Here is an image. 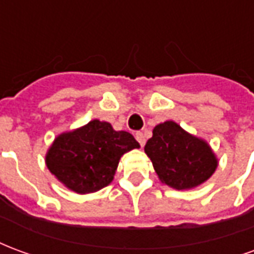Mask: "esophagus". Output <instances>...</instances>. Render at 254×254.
<instances>
[{
    "label": "esophagus",
    "instance_id": "obj_1",
    "mask_svg": "<svg viewBox=\"0 0 254 254\" xmlns=\"http://www.w3.org/2000/svg\"><path fill=\"white\" fill-rule=\"evenodd\" d=\"M136 140L138 141V144L144 147V144H145V136H144L143 132H137L136 133Z\"/></svg>",
    "mask_w": 254,
    "mask_h": 254
}]
</instances>
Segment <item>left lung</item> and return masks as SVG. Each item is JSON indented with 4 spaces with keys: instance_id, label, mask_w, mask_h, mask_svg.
I'll return each instance as SVG.
<instances>
[{
    "instance_id": "8db88e82",
    "label": "left lung",
    "mask_w": 254,
    "mask_h": 254,
    "mask_svg": "<svg viewBox=\"0 0 254 254\" xmlns=\"http://www.w3.org/2000/svg\"><path fill=\"white\" fill-rule=\"evenodd\" d=\"M144 151L160 181L177 190L201 185L218 167L209 144L184 130L174 121L156 125Z\"/></svg>"
}]
</instances>
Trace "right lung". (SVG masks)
Wrapping results in <instances>:
<instances>
[{
  "instance_id": "add662e5",
  "label": "right lung",
  "mask_w": 254,
  "mask_h": 254,
  "mask_svg": "<svg viewBox=\"0 0 254 254\" xmlns=\"http://www.w3.org/2000/svg\"><path fill=\"white\" fill-rule=\"evenodd\" d=\"M138 147L129 132L94 120L57 136L47 151L46 166L67 189L85 194L107 187L122 155Z\"/></svg>"
}]
</instances>
